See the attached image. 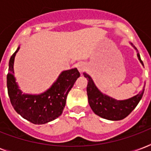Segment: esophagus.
I'll list each match as a JSON object with an SVG mask.
<instances>
[{
	"label": "esophagus",
	"mask_w": 151,
	"mask_h": 151,
	"mask_svg": "<svg viewBox=\"0 0 151 151\" xmlns=\"http://www.w3.org/2000/svg\"><path fill=\"white\" fill-rule=\"evenodd\" d=\"M77 68H78V71L80 72V73H82L84 71L87 69V65L85 63H79L77 65Z\"/></svg>",
	"instance_id": "esophagus-1"
}]
</instances>
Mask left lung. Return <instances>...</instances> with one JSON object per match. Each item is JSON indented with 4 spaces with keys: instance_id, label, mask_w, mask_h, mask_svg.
I'll list each match as a JSON object with an SVG mask.
<instances>
[{
    "instance_id": "1",
    "label": "left lung",
    "mask_w": 151,
    "mask_h": 151,
    "mask_svg": "<svg viewBox=\"0 0 151 151\" xmlns=\"http://www.w3.org/2000/svg\"><path fill=\"white\" fill-rule=\"evenodd\" d=\"M137 56L141 63L144 66L139 53H137ZM84 75L88 80L87 94L90 107L96 114L105 119L111 121L124 119L136 108L143 97L144 88L138 95L130 99L116 100L99 92L89 75L86 73H84Z\"/></svg>"
}]
</instances>
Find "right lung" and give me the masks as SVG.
I'll use <instances>...</instances> for the list:
<instances>
[{
	"instance_id": "add662e5",
	"label": "right lung",
	"mask_w": 151,
	"mask_h": 151,
	"mask_svg": "<svg viewBox=\"0 0 151 151\" xmlns=\"http://www.w3.org/2000/svg\"><path fill=\"white\" fill-rule=\"evenodd\" d=\"M9 60L7 75L8 93L12 105L16 112L27 121L36 124H45L59 117L66 105V96L80 77L78 69L62 72L52 87L41 95L22 94L14 78V59L16 52Z\"/></svg>"
}]
</instances>
